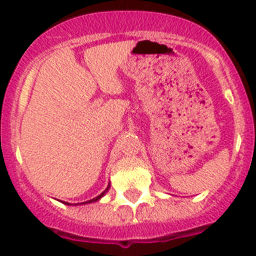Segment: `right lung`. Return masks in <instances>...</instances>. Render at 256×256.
Here are the masks:
<instances>
[{"label":"right lung","instance_id":"1","mask_svg":"<svg viewBox=\"0 0 256 256\" xmlns=\"http://www.w3.org/2000/svg\"><path fill=\"white\" fill-rule=\"evenodd\" d=\"M108 188H106V190H104V192H102V194H100V195H98V196H96V198H94V199H90V200H88V202H86V203H90V202H96V200H98V199H100V196H102V195H104V192H106V191H108Z\"/></svg>","mask_w":256,"mask_h":256}]
</instances>
